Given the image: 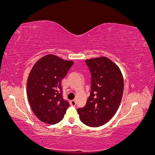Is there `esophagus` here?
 Returning <instances> with one entry per match:
<instances>
[{
	"label": "esophagus",
	"instance_id": "34e87169",
	"mask_svg": "<svg viewBox=\"0 0 155 155\" xmlns=\"http://www.w3.org/2000/svg\"><path fill=\"white\" fill-rule=\"evenodd\" d=\"M70 104H71V105L73 106V107L76 106V100H73L70 101Z\"/></svg>",
	"mask_w": 155,
	"mask_h": 155
}]
</instances>
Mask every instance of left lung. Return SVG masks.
I'll list each match as a JSON object with an SVG mask.
<instances>
[{"mask_svg":"<svg viewBox=\"0 0 155 155\" xmlns=\"http://www.w3.org/2000/svg\"><path fill=\"white\" fill-rule=\"evenodd\" d=\"M91 74V91L87 104L77 109L79 119L89 127L109 121L120 105L124 78L119 67L106 57L85 60Z\"/></svg>","mask_w":155,"mask_h":155,"instance_id":"1","label":"left lung"}]
</instances>
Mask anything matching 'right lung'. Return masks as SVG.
<instances>
[{
	"instance_id": "add662e5",
	"label": "right lung",
	"mask_w": 155,
	"mask_h": 155,
	"mask_svg": "<svg viewBox=\"0 0 155 155\" xmlns=\"http://www.w3.org/2000/svg\"><path fill=\"white\" fill-rule=\"evenodd\" d=\"M73 63L49 54L32 67L27 81L28 98L34 113L43 122L54 125L64 118L70 104L63 97L61 81Z\"/></svg>"
}]
</instances>
